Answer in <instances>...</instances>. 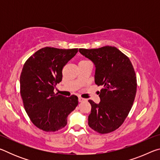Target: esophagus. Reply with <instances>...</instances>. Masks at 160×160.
<instances>
[{"mask_svg":"<svg viewBox=\"0 0 160 160\" xmlns=\"http://www.w3.org/2000/svg\"><path fill=\"white\" fill-rule=\"evenodd\" d=\"M78 101H79L80 102H82L86 101V99L84 98H82V97H79V98H78Z\"/></svg>","mask_w":160,"mask_h":160,"instance_id":"obj_1","label":"esophagus"}]
</instances>
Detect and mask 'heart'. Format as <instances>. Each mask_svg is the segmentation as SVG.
I'll return each instance as SVG.
<instances>
[{
    "label": "heart",
    "mask_w": 160,
    "mask_h": 160,
    "mask_svg": "<svg viewBox=\"0 0 160 160\" xmlns=\"http://www.w3.org/2000/svg\"><path fill=\"white\" fill-rule=\"evenodd\" d=\"M86 61V60H83V61ZM80 61V62H81Z\"/></svg>",
    "instance_id": "obj_1"
}]
</instances>
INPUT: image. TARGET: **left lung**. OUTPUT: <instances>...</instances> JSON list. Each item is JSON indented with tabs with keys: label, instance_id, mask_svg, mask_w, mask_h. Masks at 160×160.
I'll list each match as a JSON object with an SVG mask.
<instances>
[{
	"label": "left lung",
	"instance_id": "8db88e82",
	"mask_svg": "<svg viewBox=\"0 0 160 160\" xmlns=\"http://www.w3.org/2000/svg\"><path fill=\"white\" fill-rule=\"evenodd\" d=\"M80 53L95 66L94 82L103 88L99 104L89 100L92 109L88 125L101 134L109 133L124 122L133 104L137 90L135 72L128 56L117 48H80Z\"/></svg>",
	"mask_w": 160,
	"mask_h": 160
}]
</instances>
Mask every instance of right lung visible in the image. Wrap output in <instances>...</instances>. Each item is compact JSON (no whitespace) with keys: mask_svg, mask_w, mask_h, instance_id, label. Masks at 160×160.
Masks as SVG:
<instances>
[{"mask_svg":"<svg viewBox=\"0 0 160 160\" xmlns=\"http://www.w3.org/2000/svg\"><path fill=\"white\" fill-rule=\"evenodd\" d=\"M78 48L44 47L31 56L20 75V94L29 118L37 128L55 132L67 124V117L78 104L77 96L55 94L62 80L63 66L78 53Z\"/></svg>","mask_w":160,"mask_h":160,"instance_id":"1","label":"right lung"}]
</instances>
